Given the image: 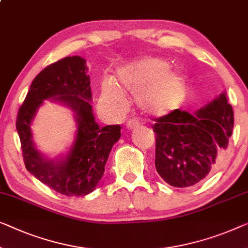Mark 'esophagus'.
Returning <instances> with one entry per match:
<instances>
[{
	"mask_svg": "<svg viewBox=\"0 0 248 248\" xmlns=\"http://www.w3.org/2000/svg\"><path fill=\"white\" fill-rule=\"evenodd\" d=\"M125 127L128 129H135L138 127V123L136 120H128L127 124H125Z\"/></svg>",
	"mask_w": 248,
	"mask_h": 248,
	"instance_id": "1",
	"label": "esophagus"
}]
</instances>
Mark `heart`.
I'll return each instance as SVG.
<instances>
[{
    "label": "heart",
    "instance_id": "heart-1",
    "mask_svg": "<svg viewBox=\"0 0 248 248\" xmlns=\"http://www.w3.org/2000/svg\"><path fill=\"white\" fill-rule=\"evenodd\" d=\"M161 59H150L124 66L117 73L116 83L107 80L101 86L99 106L114 116L124 112V93L136 94L140 108L155 117L167 116L179 109L187 94V78Z\"/></svg>",
    "mask_w": 248,
    "mask_h": 248
}]
</instances>
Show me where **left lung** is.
<instances>
[{"instance_id": "obj_1", "label": "left lung", "mask_w": 248, "mask_h": 248, "mask_svg": "<svg viewBox=\"0 0 248 248\" xmlns=\"http://www.w3.org/2000/svg\"><path fill=\"white\" fill-rule=\"evenodd\" d=\"M154 121L157 172L170 186L184 188L215 171L227 150L234 112L223 92L194 113L177 109Z\"/></svg>"}]
</instances>
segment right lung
I'll use <instances>...</instances> for the list:
<instances>
[{
    "label": "right lung",
    "instance_id": "add662e5",
    "mask_svg": "<svg viewBox=\"0 0 248 248\" xmlns=\"http://www.w3.org/2000/svg\"><path fill=\"white\" fill-rule=\"evenodd\" d=\"M86 60L66 57L44 68L32 81L16 118V130L28 171L65 196H86L95 189L112 147L121 137L119 124L99 127L90 105V78ZM51 98L71 108L78 124L75 142L64 157L49 160L36 149L31 121L43 100Z\"/></svg>",
    "mask_w": 248,
    "mask_h": 248
}]
</instances>
